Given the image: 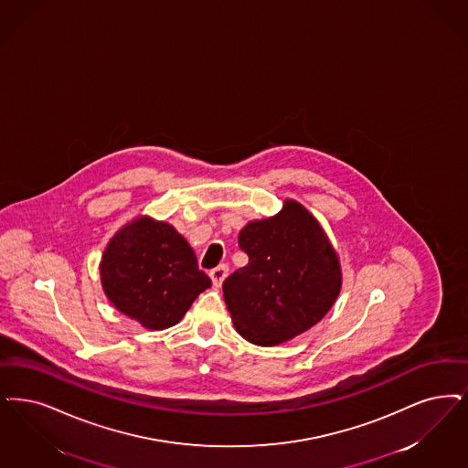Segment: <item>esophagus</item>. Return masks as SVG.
Wrapping results in <instances>:
<instances>
[{
    "label": "esophagus",
    "instance_id": "34e87169",
    "mask_svg": "<svg viewBox=\"0 0 468 468\" xmlns=\"http://www.w3.org/2000/svg\"><path fill=\"white\" fill-rule=\"evenodd\" d=\"M226 275H228V266H226V264H219V266H216L214 270H210V279H212V283H214L216 287L223 283Z\"/></svg>",
    "mask_w": 468,
    "mask_h": 468
}]
</instances>
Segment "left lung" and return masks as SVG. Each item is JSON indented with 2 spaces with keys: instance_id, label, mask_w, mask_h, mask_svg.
<instances>
[{
  "instance_id": "8db88e82",
  "label": "left lung",
  "mask_w": 468,
  "mask_h": 468,
  "mask_svg": "<svg viewBox=\"0 0 468 468\" xmlns=\"http://www.w3.org/2000/svg\"><path fill=\"white\" fill-rule=\"evenodd\" d=\"M249 262L225 282V301L237 331L261 346L281 345L315 325L336 301L341 270L317 219L285 202L270 219L239 235Z\"/></svg>"
}]
</instances>
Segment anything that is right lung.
Wrapping results in <instances>:
<instances>
[{
    "instance_id": "1",
    "label": "right lung",
    "mask_w": 468,
    "mask_h": 468,
    "mask_svg": "<svg viewBox=\"0 0 468 468\" xmlns=\"http://www.w3.org/2000/svg\"><path fill=\"white\" fill-rule=\"evenodd\" d=\"M101 279L106 296L148 329H167L210 287L189 243L167 223L148 218L122 228L108 243Z\"/></svg>"
}]
</instances>
